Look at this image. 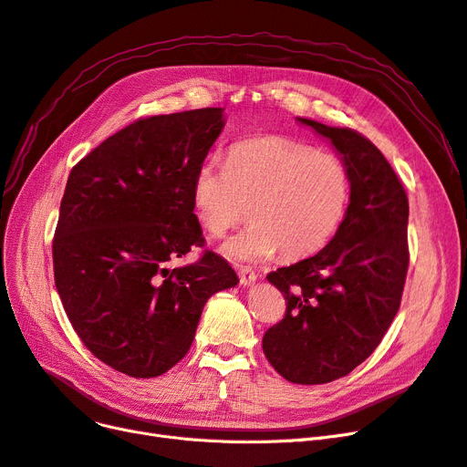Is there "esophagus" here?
I'll return each mask as SVG.
<instances>
[{
  "label": "esophagus",
  "instance_id": "1",
  "mask_svg": "<svg viewBox=\"0 0 467 467\" xmlns=\"http://www.w3.org/2000/svg\"><path fill=\"white\" fill-rule=\"evenodd\" d=\"M238 278L242 286H252V284L257 280V275L250 267H240L238 269Z\"/></svg>",
  "mask_w": 467,
  "mask_h": 467
}]
</instances>
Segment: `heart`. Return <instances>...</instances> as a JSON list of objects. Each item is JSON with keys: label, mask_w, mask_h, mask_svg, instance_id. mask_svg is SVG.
I'll use <instances>...</instances> for the list:
<instances>
[{"label": "heart", "mask_w": 467, "mask_h": 467, "mask_svg": "<svg viewBox=\"0 0 467 467\" xmlns=\"http://www.w3.org/2000/svg\"><path fill=\"white\" fill-rule=\"evenodd\" d=\"M351 177L343 160L286 137L238 143L229 164L206 158L192 183L196 217L221 236L246 217L252 225L231 236L223 254L240 263L311 255L328 244L346 217Z\"/></svg>", "instance_id": "obj_1"}]
</instances>
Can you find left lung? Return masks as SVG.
<instances>
[{"instance_id": "obj_1", "label": "left lung", "mask_w": 467, "mask_h": 467, "mask_svg": "<svg viewBox=\"0 0 467 467\" xmlns=\"http://www.w3.org/2000/svg\"><path fill=\"white\" fill-rule=\"evenodd\" d=\"M297 121L327 137L341 156L351 198L327 246L267 275L284 294L286 313L263 336V353L282 378L318 385L355 370L391 327L409 271V198L367 137Z\"/></svg>"}]
</instances>
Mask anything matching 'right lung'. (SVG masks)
I'll list each match as a JSON object with an SVG mask.
<instances>
[{"label": "right lung", "mask_w": 467, "mask_h": 467, "mask_svg": "<svg viewBox=\"0 0 467 467\" xmlns=\"http://www.w3.org/2000/svg\"><path fill=\"white\" fill-rule=\"evenodd\" d=\"M223 109L140 118L72 168L53 238L55 286L84 346L114 370L156 378L187 355L206 301L236 286L194 215L198 166L223 131Z\"/></svg>", "instance_id": "obj_1"}]
</instances>
